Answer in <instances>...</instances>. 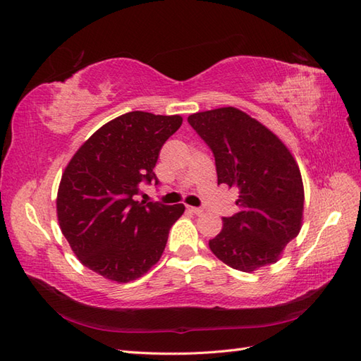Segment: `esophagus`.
Returning a JSON list of instances; mask_svg holds the SVG:
<instances>
[{"label":"esophagus","mask_w":361,"mask_h":361,"mask_svg":"<svg viewBox=\"0 0 361 361\" xmlns=\"http://www.w3.org/2000/svg\"><path fill=\"white\" fill-rule=\"evenodd\" d=\"M188 211L197 214V216H200V214L203 212V209H202V208H194V206H188Z\"/></svg>","instance_id":"1"}]
</instances>
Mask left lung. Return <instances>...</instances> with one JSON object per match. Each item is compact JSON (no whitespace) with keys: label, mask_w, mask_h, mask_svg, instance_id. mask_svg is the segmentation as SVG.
<instances>
[{"label":"left lung","mask_w":361,"mask_h":361,"mask_svg":"<svg viewBox=\"0 0 361 361\" xmlns=\"http://www.w3.org/2000/svg\"><path fill=\"white\" fill-rule=\"evenodd\" d=\"M188 122L216 158L219 185L239 190L237 211L224 217L209 248L234 270L278 262L301 231L304 186L296 159L262 122L235 106L194 113Z\"/></svg>","instance_id":"obj_1"}]
</instances>
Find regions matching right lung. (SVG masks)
I'll return each mask as SVG.
<instances>
[{"mask_svg": "<svg viewBox=\"0 0 361 361\" xmlns=\"http://www.w3.org/2000/svg\"><path fill=\"white\" fill-rule=\"evenodd\" d=\"M180 114L130 111L106 122L74 153L57 192L60 229L90 270L119 283L147 273L163 256L169 229L185 204L137 202L142 181L158 178L163 144Z\"/></svg>", "mask_w": 361, "mask_h": 361, "instance_id": "obj_1", "label": "right lung"}]
</instances>
